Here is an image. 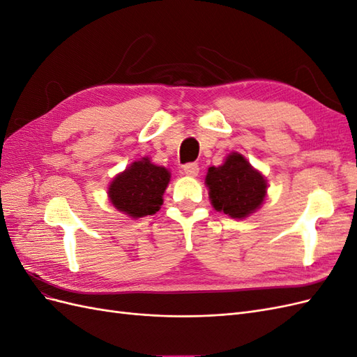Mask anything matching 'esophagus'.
Instances as JSON below:
<instances>
[{
  "label": "esophagus",
  "mask_w": 357,
  "mask_h": 357,
  "mask_svg": "<svg viewBox=\"0 0 357 357\" xmlns=\"http://www.w3.org/2000/svg\"><path fill=\"white\" fill-rule=\"evenodd\" d=\"M183 172L189 177H197L199 174V167L197 164H188L183 168Z\"/></svg>",
  "instance_id": "obj_1"
}]
</instances>
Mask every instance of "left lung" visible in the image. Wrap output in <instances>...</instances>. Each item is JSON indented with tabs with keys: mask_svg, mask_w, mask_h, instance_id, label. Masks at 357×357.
Here are the masks:
<instances>
[{
	"mask_svg": "<svg viewBox=\"0 0 357 357\" xmlns=\"http://www.w3.org/2000/svg\"><path fill=\"white\" fill-rule=\"evenodd\" d=\"M205 186L213 208L238 220L261 208L268 193L265 176L238 152H231L222 165L208 168Z\"/></svg>",
	"mask_w": 357,
	"mask_h": 357,
	"instance_id": "obj_1",
	"label": "left lung"
}]
</instances>
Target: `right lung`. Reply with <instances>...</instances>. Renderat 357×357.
I'll return each mask as SVG.
<instances>
[{"mask_svg": "<svg viewBox=\"0 0 357 357\" xmlns=\"http://www.w3.org/2000/svg\"><path fill=\"white\" fill-rule=\"evenodd\" d=\"M169 178L168 168L155 165L152 159L144 156L119 172L110 181L107 195L113 207L128 218H146L159 211L164 204V193Z\"/></svg>", "mask_w": 357, "mask_h": 357, "instance_id": "add662e5", "label": "right lung"}]
</instances>
